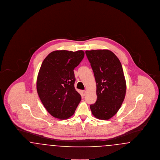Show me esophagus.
I'll return each instance as SVG.
<instances>
[{"mask_svg": "<svg viewBox=\"0 0 160 160\" xmlns=\"http://www.w3.org/2000/svg\"><path fill=\"white\" fill-rule=\"evenodd\" d=\"M86 93V91H82V95L83 96H85Z\"/></svg>", "mask_w": 160, "mask_h": 160, "instance_id": "1", "label": "esophagus"}]
</instances>
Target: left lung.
<instances>
[{"label": "left lung", "instance_id": "8db88e82", "mask_svg": "<svg viewBox=\"0 0 160 160\" xmlns=\"http://www.w3.org/2000/svg\"><path fill=\"white\" fill-rule=\"evenodd\" d=\"M97 83V99L90 108L97 119L108 120L116 114L124 100L126 81L118 57L108 50L85 52Z\"/></svg>", "mask_w": 160, "mask_h": 160}]
</instances>
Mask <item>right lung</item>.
<instances>
[{
    "mask_svg": "<svg viewBox=\"0 0 160 160\" xmlns=\"http://www.w3.org/2000/svg\"><path fill=\"white\" fill-rule=\"evenodd\" d=\"M84 56L82 50H56L42 63L37 81V92L47 112L56 118L68 119L82 99L74 88V69Z\"/></svg>",
    "mask_w": 160,
    "mask_h": 160,
    "instance_id": "add662e5",
    "label": "right lung"
}]
</instances>
